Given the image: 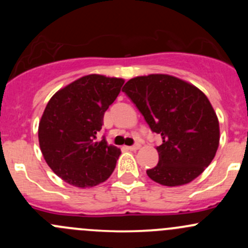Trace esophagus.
Instances as JSON below:
<instances>
[{
  "label": "esophagus",
  "instance_id": "obj_1",
  "mask_svg": "<svg viewBox=\"0 0 248 248\" xmlns=\"http://www.w3.org/2000/svg\"><path fill=\"white\" fill-rule=\"evenodd\" d=\"M138 149H140V144H134L132 146H128V150H131V151H137Z\"/></svg>",
  "mask_w": 248,
  "mask_h": 248
}]
</instances>
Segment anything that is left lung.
<instances>
[{
    "label": "left lung",
    "instance_id": "1",
    "mask_svg": "<svg viewBox=\"0 0 248 248\" xmlns=\"http://www.w3.org/2000/svg\"><path fill=\"white\" fill-rule=\"evenodd\" d=\"M122 91L136 104L152 132L162 137L159 161L146 170L164 186L198 177L218 149L219 124L207 97L193 85L167 74L137 77Z\"/></svg>",
    "mask_w": 248,
    "mask_h": 248
}]
</instances>
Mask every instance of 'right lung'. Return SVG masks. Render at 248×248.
Returning a JSON list of instances; mask_svg holds the SVG:
<instances>
[{
	"instance_id": "1",
	"label": "right lung",
	"mask_w": 248,
	"mask_h": 248,
	"mask_svg": "<svg viewBox=\"0 0 248 248\" xmlns=\"http://www.w3.org/2000/svg\"><path fill=\"white\" fill-rule=\"evenodd\" d=\"M124 80L90 74L57 91L47 102L38 127L41 151L59 177L77 187L104 182L114 171L120 149L97 140L104 112Z\"/></svg>"
}]
</instances>
